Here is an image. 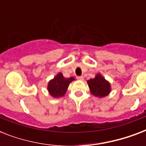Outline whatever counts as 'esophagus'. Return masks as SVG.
<instances>
[{
	"label": "esophagus",
	"instance_id": "esophagus-1",
	"mask_svg": "<svg viewBox=\"0 0 146 146\" xmlns=\"http://www.w3.org/2000/svg\"><path fill=\"white\" fill-rule=\"evenodd\" d=\"M77 80L82 81V80H84V77H83V76H77Z\"/></svg>",
	"mask_w": 146,
	"mask_h": 146
}]
</instances>
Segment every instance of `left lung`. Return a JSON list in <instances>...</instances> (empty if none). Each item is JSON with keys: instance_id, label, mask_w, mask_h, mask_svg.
Returning a JSON list of instances; mask_svg holds the SVG:
<instances>
[{"instance_id": "1", "label": "left lung", "mask_w": 146, "mask_h": 146, "mask_svg": "<svg viewBox=\"0 0 146 146\" xmlns=\"http://www.w3.org/2000/svg\"><path fill=\"white\" fill-rule=\"evenodd\" d=\"M87 83L91 94L96 97L102 98L111 93V83L100 73H97L95 78L88 80Z\"/></svg>"}]
</instances>
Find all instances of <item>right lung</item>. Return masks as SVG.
<instances>
[{
    "label": "right lung",
    "instance_id": "add662e5",
    "mask_svg": "<svg viewBox=\"0 0 146 146\" xmlns=\"http://www.w3.org/2000/svg\"><path fill=\"white\" fill-rule=\"evenodd\" d=\"M75 80L74 77L65 78L63 73L59 72L48 83L47 89L49 95L54 98L65 96L70 83Z\"/></svg>",
    "mask_w": 146,
    "mask_h": 146
}]
</instances>
